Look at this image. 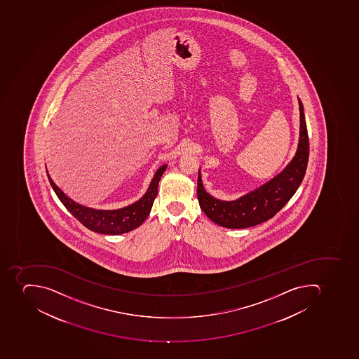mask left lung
Wrapping results in <instances>:
<instances>
[{
  "instance_id": "left-lung-1",
  "label": "left lung",
  "mask_w": 359,
  "mask_h": 359,
  "mask_svg": "<svg viewBox=\"0 0 359 359\" xmlns=\"http://www.w3.org/2000/svg\"><path fill=\"white\" fill-rule=\"evenodd\" d=\"M299 105V142L297 154L285 170L263 187L236 201H221L204 189L198 177V198L201 209L219 226L243 229L265 222L291 200L304 178L309 161V136L302 102Z\"/></svg>"
}]
</instances>
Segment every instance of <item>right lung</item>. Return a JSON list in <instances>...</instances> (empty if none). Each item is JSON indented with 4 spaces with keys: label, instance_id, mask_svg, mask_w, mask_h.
Listing matches in <instances>:
<instances>
[{
    "label": "right lung",
    "instance_id": "1",
    "mask_svg": "<svg viewBox=\"0 0 359 359\" xmlns=\"http://www.w3.org/2000/svg\"><path fill=\"white\" fill-rule=\"evenodd\" d=\"M166 167L167 165H164L156 172L149 189L140 200L137 201L136 203L118 210H95L81 205L64 194L62 189L51 180L48 172L47 175H48L51 187L54 189L60 202L79 222L82 223L83 226L97 233L114 236V234L126 233L133 229L138 228L147 219L158 192L159 180L164 174Z\"/></svg>",
    "mask_w": 359,
    "mask_h": 359
}]
</instances>
